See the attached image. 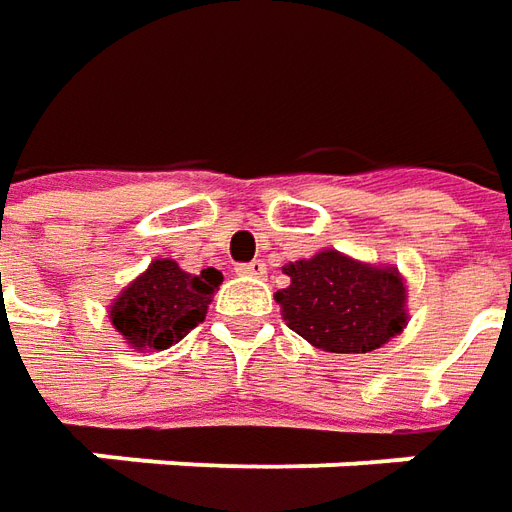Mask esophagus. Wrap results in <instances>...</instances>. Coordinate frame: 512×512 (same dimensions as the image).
I'll list each match as a JSON object with an SVG mask.
<instances>
[{
    "label": "esophagus",
    "mask_w": 512,
    "mask_h": 512,
    "mask_svg": "<svg viewBox=\"0 0 512 512\" xmlns=\"http://www.w3.org/2000/svg\"><path fill=\"white\" fill-rule=\"evenodd\" d=\"M238 274H243V277H263V274H266V263H263V260H252V263H240Z\"/></svg>",
    "instance_id": "esophagus-1"
}]
</instances>
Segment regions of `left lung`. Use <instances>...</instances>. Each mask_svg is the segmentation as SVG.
Listing matches in <instances>:
<instances>
[{"instance_id":"left-lung-1","label":"left lung","mask_w":512,"mask_h":512,"mask_svg":"<svg viewBox=\"0 0 512 512\" xmlns=\"http://www.w3.org/2000/svg\"><path fill=\"white\" fill-rule=\"evenodd\" d=\"M289 286L274 294L283 320L314 348L365 354L408 326V286L391 263H362L337 249L286 263Z\"/></svg>"}]
</instances>
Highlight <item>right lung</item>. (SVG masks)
Masks as SVG:
<instances>
[{
  "instance_id": "add662e5",
  "label": "right lung",
  "mask_w": 512,
  "mask_h": 512,
  "mask_svg": "<svg viewBox=\"0 0 512 512\" xmlns=\"http://www.w3.org/2000/svg\"><path fill=\"white\" fill-rule=\"evenodd\" d=\"M223 283L218 269L184 272L175 260L155 257L110 303V323L135 351H164L181 343L203 323L215 291Z\"/></svg>"
}]
</instances>
